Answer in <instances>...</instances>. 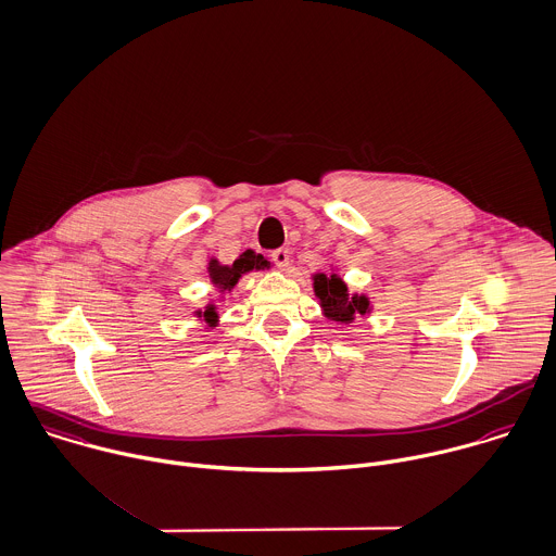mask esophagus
<instances>
[{
    "label": "esophagus",
    "mask_w": 556,
    "mask_h": 556,
    "mask_svg": "<svg viewBox=\"0 0 556 556\" xmlns=\"http://www.w3.org/2000/svg\"><path fill=\"white\" fill-rule=\"evenodd\" d=\"M271 261L276 263V267L278 269H287L289 267V261H291V256H289V250H274L271 252Z\"/></svg>",
    "instance_id": "obj_1"
}]
</instances>
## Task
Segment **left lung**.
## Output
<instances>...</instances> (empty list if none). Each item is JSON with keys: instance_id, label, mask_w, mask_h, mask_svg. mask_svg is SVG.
<instances>
[{"instance_id": "left-lung-1", "label": "left lung", "mask_w": 556, "mask_h": 556, "mask_svg": "<svg viewBox=\"0 0 556 556\" xmlns=\"http://www.w3.org/2000/svg\"><path fill=\"white\" fill-rule=\"evenodd\" d=\"M313 278V291L319 300L321 315L328 321H337L343 326H352L358 315H370L372 304L367 293H354L350 291L348 282L341 278L339 271H317Z\"/></svg>"}]
</instances>
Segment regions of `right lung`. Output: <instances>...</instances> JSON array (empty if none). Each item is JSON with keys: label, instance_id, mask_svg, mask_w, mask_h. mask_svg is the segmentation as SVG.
Instances as JSON below:
<instances>
[{"label": "right lung", "instance_id": "add662e5", "mask_svg": "<svg viewBox=\"0 0 556 556\" xmlns=\"http://www.w3.org/2000/svg\"><path fill=\"white\" fill-rule=\"evenodd\" d=\"M263 269H271V261L267 256H263V254H256L254 250L241 252L230 265H222L215 256H211L208 263H206L208 280L215 287V291L219 293V300H224L226 293H230L245 274L263 271ZM193 317L198 321H204L206 330H213L219 324V313H217V306H215L213 300H208L204 304V308L193 311Z\"/></svg>", "mask_w": 556, "mask_h": 556}]
</instances>
